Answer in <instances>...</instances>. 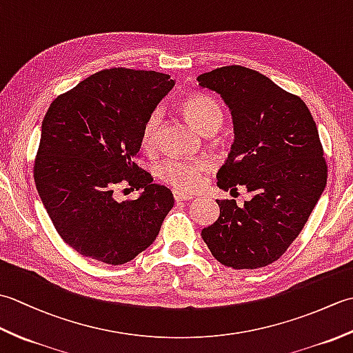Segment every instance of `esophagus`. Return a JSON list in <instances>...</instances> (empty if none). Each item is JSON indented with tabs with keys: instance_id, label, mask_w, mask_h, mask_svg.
I'll list each match as a JSON object with an SVG mask.
<instances>
[{
	"instance_id": "34e87169",
	"label": "esophagus",
	"mask_w": 353,
	"mask_h": 353,
	"mask_svg": "<svg viewBox=\"0 0 353 353\" xmlns=\"http://www.w3.org/2000/svg\"><path fill=\"white\" fill-rule=\"evenodd\" d=\"M174 196V200L176 201H190L192 199V196H190V194H183V192H174L172 194Z\"/></svg>"
}]
</instances>
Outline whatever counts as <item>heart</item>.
Masks as SVG:
<instances>
[{
  "label": "heart",
  "mask_w": 353,
  "mask_h": 353,
  "mask_svg": "<svg viewBox=\"0 0 353 353\" xmlns=\"http://www.w3.org/2000/svg\"><path fill=\"white\" fill-rule=\"evenodd\" d=\"M186 119L203 134H212L223 123V114L219 104L206 95L194 94L186 97L181 104ZM162 124L161 110H153L145 119L141 132V144L150 150L156 145ZM209 170L205 159H177L168 157L156 165L154 174L165 185L177 191H194L200 183L201 176Z\"/></svg>",
  "instance_id": "b5f03b06"
}]
</instances>
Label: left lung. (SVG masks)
Wrapping results in <instances>:
<instances>
[{"label": "left lung", "mask_w": 353, "mask_h": 353, "mask_svg": "<svg viewBox=\"0 0 353 353\" xmlns=\"http://www.w3.org/2000/svg\"><path fill=\"white\" fill-rule=\"evenodd\" d=\"M197 80L221 95L234 119L235 141L216 185L252 194L244 206L216 200L220 216L201 238L223 265L265 267L299 236L326 186L316 121L301 97L245 66H221Z\"/></svg>", "instance_id": "8db88e82"}]
</instances>
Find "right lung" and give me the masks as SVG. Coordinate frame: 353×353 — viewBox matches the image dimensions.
<instances>
[{
	"label": "right lung",
	"instance_id": "1",
	"mask_svg": "<svg viewBox=\"0 0 353 353\" xmlns=\"http://www.w3.org/2000/svg\"><path fill=\"white\" fill-rule=\"evenodd\" d=\"M172 86L168 74L109 68L59 95L45 114L34 183L57 234L83 256L132 261L174 205L167 186L134 163L145 119ZM118 184L141 196L117 202Z\"/></svg>",
	"mask_w": 353,
	"mask_h": 353
}]
</instances>
